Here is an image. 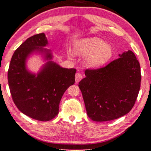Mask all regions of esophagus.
Returning a JSON list of instances; mask_svg holds the SVG:
<instances>
[{"instance_id":"1","label":"esophagus","mask_w":151,"mask_h":151,"mask_svg":"<svg viewBox=\"0 0 151 151\" xmlns=\"http://www.w3.org/2000/svg\"><path fill=\"white\" fill-rule=\"evenodd\" d=\"M75 78H76V82H80V81L82 79V78H83V74H82V73H80V72H78V73H76Z\"/></svg>"}]
</instances>
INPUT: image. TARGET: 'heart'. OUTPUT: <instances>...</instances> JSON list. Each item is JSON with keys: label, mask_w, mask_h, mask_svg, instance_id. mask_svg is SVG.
Instances as JSON below:
<instances>
[{"label": "heart", "mask_w": 151, "mask_h": 151, "mask_svg": "<svg viewBox=\"0 0 151 151\" xmlns=\"http://www.w3.org/2000/svg\"><path fill=\"white\" fill-rule=\"evenodd\" d=\"M75 52L78 55H88L87 63L93 67L106 64L112 58L114 54L112 45L98 37L80 39L75 45Z\"/></svg>", "instance_id": "1"}]
</instances>
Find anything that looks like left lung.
<instances>
[{
    "instance_id": "1",
    "label": "left lung",
    "mask_w": 151,
    "mask_h": 151,
    "mask_svg": "<svg viewBox=\"0 0 151 151\" xmlns=\"http://www.w3.org/2000/svg\"><path fill=\"white\" fill-rule=\"evenodd\" d=\"M105 67L87 69L78 86L87 114L94 121H108L132 110L141 82L140 65L131 50Z\"/></svg>"
}]
</instances>
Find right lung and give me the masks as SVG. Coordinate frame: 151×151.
Masks as SVG:
<instances>
[{
    "label": "right lung",
    "instance_id": "right-lung-1",
    "mask_svg": "<svg viewBox=\"0 0 151 151\" xmlns=\"http://www.w3.org/2000/svg\"><path fill=\"white\" fill-rule=\"evenodd\" d=\"M47 41L45 34L30 37L13 54L8 70V82L14 104L25 115L41 121L56 116L63 94L75 83L76 69H65L49 61L37 76L25 67L28 54L43 51ZM47 58H52L47 54Z\"/></svg>",
    "mask_w": 151,
    "mask_h": 151
}]
</instances>
